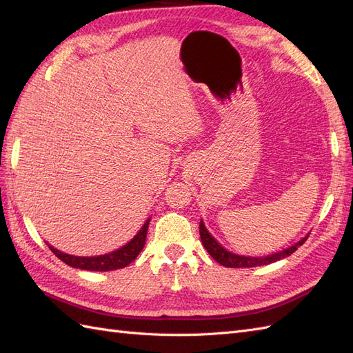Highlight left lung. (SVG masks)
Here are the masks:
<instances>
[{"label": "left lung", "mask_w": 353, "mask_h": 353, "mask_svg": "<svg viewBox=\"0 0 353 353\" xmlns=\"http://www.w3.org/2000/svg\"><path fill=\"white\" fill-rule=\"evenodd\" d=\"M200 239H201L203 245H205V249L208 250V253L218 263L227 266V268H254V266L268 265V263L276 262L280 259H284V258H287V256H290L292 253H294L297 250V248H301V245L306 241L307 236L281 252H276V253H272L268 256H259V258H254V256H241V254L231 253L227 249H223L222 245L210 236V232L206 230L205 222L203 221H200Z\"/></svg>", "instance_id": "obj_1"}]
</instances>
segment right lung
I'll return each instance as SVG.
<instances>
[{"instance_id":"right-lung-1","label":"right lung","mask_w":353,"mask_h":353,"mask_svg":"<svg viewBox=\"0 0 353 353\" xmlns=\"http://www.w3.org/2000/svg\"><path fill=\"white\" fill-rule=\"evenodd\" d=\"M148 223H150V218L145 221L141 230L137 232V236L125 245H122L121 249H117L114 252H110L108 254H100V256H73L63 253L57 249L52 248V245L48 244L50 250L54 253L60 261L65 262L66 265L72 266V268H79V270H87V271H114V270H121L125 268V266L130 265L140 252L143 250L144 244H145V237H147V230H148Z\"/></svg>"}]
</instances>
